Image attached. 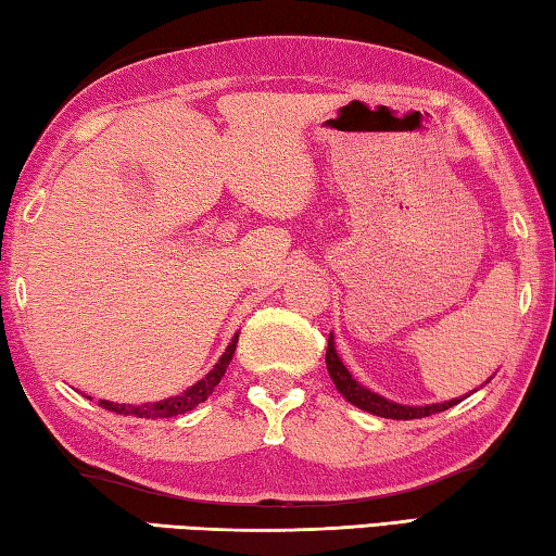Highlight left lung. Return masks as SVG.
<instances>
[{"label": "left lung", "instance_id": "obj_1", "mask_svg": "<svg viewBox=\"0 0 556 556\" xmlns=\"http://www.w3.org/2000/svg\"><path fill=\"white\" fill-rule=\"evenodd\" d=\"M326 365H328V375H331L333 384L338 388V392L343 394V397L355 404V407H361L370 414H378V417L384 419H421V417H431V414L437 412H444L448 407H454L460 400H451L444 404H427V407H404V404L397 402H390L380 397V394H375L370 390H365L363 384H357L351 372H348L345 365L341 363V357H338L336 348H333V336H328V348H326Z\"/></svg>", "mask_w": 556, "mask_h": 556}]
</instances>
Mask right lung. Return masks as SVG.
I'll return each instance as SVG.
<instances>
[{
    "instance_id": "add662e5",
    "label": "right lung",
    "mask_w": 556,
    "mask_h": 556,
    "mask_svg": "<svg viewBox=\"0 0 556 556\" xmlns=\"http://www.w3.org/2000/svg\"><path fill=\"white\" fill-rule=\"evenodd\" d=\"M235 343H238V336L232 338V343L225 348V353L218 363H215V368L205 375L203 380H199L193 384V388H188L186 392L176 394V397H168L162 402H152V404H115V402H108V400H100V407L108 409V412H117V414H125V417H144V419H162V417H176V414H186L188 409L199 407L201 402L208 400V394L215 390V384L220 382V378L225 375V368H228L230 361H232V353H235Z\"/></svg>"
}]
</instances>
